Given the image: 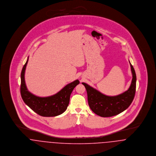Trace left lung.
I'll return each instance as SVG.
<instances>
[{"instance_id":"1","label":"left lung","mask_w":156,"mask_h":156,"mask_svg":"<svg viewBox=\"0 0 156 156\" xmlns=\"http://www.w3.org/2000/svg\"><path fill=\"white\" fill-rule=\"evenodd\" d=\"M130 65L132 80L130 86L125 92L117 96H106L86 83H82L87 93L88 105L93 112L102 117H109L120 114L132 104L135 94L136 76Z\"/></svg>"}]
</instances>
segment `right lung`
<instances>
[{
  "instance_id": "add662e5",
  "label": "right lung",
  "mask_w": 156,
  "mask_h": 156,
  "mask_svg": "<svg viewBox=\"0 0 156 156\" xmlns=\"http://www.w3.org/2000/svg\"><path fill=\"white\" fill-rule=\"evenodd\" d=\"M29 58L24 65L21 73L20 92L24 102L34 112L42 117H55L63 113L69 103L70 96L73 88L80 81L76 80L65 87L57 93L48 97H38L29 91L25 83L24 73Z\"/></svg>"
}]
</instances>
